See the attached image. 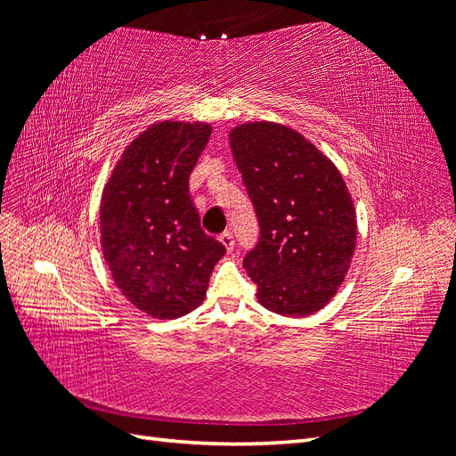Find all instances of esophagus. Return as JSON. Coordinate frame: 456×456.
<instances>
[{
	"label": "esophagus",
	"mask_w": 456,
	"mask_h": 456,
	"mask_svg": "<svg viewBox=\"0 0 456 456\" xmlns=\"http://www.w3.org/2000/svg\"><path fill=\"white\" fill-rule=\"evenodd\" d=\"M220 241H223V245L226 247L228 253L233 251V236H232L230 230H226L224 233H220Z\"/></svg>",
	"instance_id": "obj_1"
}]
</instances>
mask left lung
<instances>
[{"instance_id": "1", "label": "left lung", "mask_w": 456, "mask_h": 456, "mask_svg": "<svg viewBox=\"0 0 456 456\" xmlns=\"http://www.w3.org/2000/svg\"><path fill=\"white\" fill-rule=\"evenodd\" d=\"M230 146L260 224L243 258L256 298L280 315H312L352 265L357 220L348 186L322 150L281 123H241Z\"/></svg>"}]
</instances>
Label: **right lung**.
<instances>
[{
	"mask_svg": "<svg viewBox=\"0 0 456 456\" xmlns=\"http://www.w3.org/2000/svg\"><path fill=\"white\" fill-rule=\"evenodd\" d=\"M203 121L165 119L129 142L102 190L101 245L134 308L158 320L196 310L223 243L207 236L188 181L211 136Z\"/></svg>",
	"mask_w": 456,
	"mask_h": 456,
	"instance_id": "add662e5",
	"label": "right lung"
}]
</instances>
